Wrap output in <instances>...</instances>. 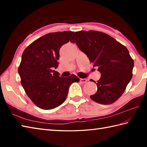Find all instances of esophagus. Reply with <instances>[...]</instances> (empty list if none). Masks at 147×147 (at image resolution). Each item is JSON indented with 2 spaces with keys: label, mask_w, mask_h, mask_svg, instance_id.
<instances>
[{
  "label": "esophagus",
  "mask_w": 147,
  "mask_h": 147,
  "mask_svg": "<svg viewBox=\"0 0 147 147\" xmlns=\"http://www.w3.org/2000/svg\"><path fill=\"white\" fill-rule=\"evenodd\" d=\"M87 82V80L86 78H83V79H80V82L82 83H86Z\"/></svg>",
  "instance_id": "1"
}]
</instances>
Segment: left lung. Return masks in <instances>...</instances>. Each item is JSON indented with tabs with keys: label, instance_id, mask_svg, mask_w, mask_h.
<instances>
[{
	"label": "left lung",
	"instance_id": "left-lung-1",
	"mask_svg": "<svg viewBox=\"0 0 147 147\" xmlns=\"http://www.w3.org/2000/svg\"><path fill=\"white\" fill-rule=\"evenodd\" d=\"M70 41L76 43L101 73L97 92L90 98L104 105L116 101L132 78L134 61L128 50L107 34L96 31L75 32Z\"/></svg>",
	"mask_w": 147,
	"mask_h": 147
}]
</instances>
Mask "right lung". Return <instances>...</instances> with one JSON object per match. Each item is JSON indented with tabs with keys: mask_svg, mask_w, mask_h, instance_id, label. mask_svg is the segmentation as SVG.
<instances>
[{
	"mask_svg": "<svg viewBox=\"0 0 147 147\" xmlns=\"http://www.w3.org/2000/svg\"><path fill=\"white\" fill-rule=\"evenodd\" d=\"M73 32L50 33L36 40L24 50L18 68L21 83L32 101L49 110L66 99L69 88L80 78L74 74L60 77L54 70L58 66L59 51L69 42Z\"/></svg>",
	"mask_w": 147,
	"mask_h": 147,
	"instance_id": "1",
	"label": "right lung"
}]
</instances>
